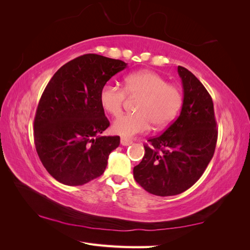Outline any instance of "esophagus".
Here are the masks:
<instances>
[{"mask_svg":"<svg viewBox=\"0 0 250 250\" xmlns=\"http://www.w3.org/2000/svg\"><path fill=\"white\" fill-rule=\"evenodd\" d=\"M121 144H122L123 146H129L132 144V141L127 138H121Z\"/></svg>","mask_w":250,"mask_h":250,"instance_id":"1","label":"esophagus"}]
</instances>
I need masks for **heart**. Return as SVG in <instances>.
<instances>
[{
  "mask_svg": "<svg viewBox=\"0 0 250 250\" xmlns=\"http://www.w3.org/2000/svg\"><path fill=\"white\" fill-rule=\"evenodd\" d=\"M126 94L140 96L133 113L120 116L112 123V131L124 138L148 131L152 124L155 128L168 126L183 106L180 89L168 84L161 75L151 71H140L127 75L124 88L116 83L106 82L101 87L99 101L102 108L110 116H119L123 109Z\"/></svg>",
  "mask_w": 250,
  "mask_h": 250,
  "instance_id": "1",
  "label": "heart"
}]
</instances>
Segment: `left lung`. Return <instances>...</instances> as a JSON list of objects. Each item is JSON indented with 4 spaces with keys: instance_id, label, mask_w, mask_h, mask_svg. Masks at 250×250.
<instances>
[{
    "instance_id": "obj_1",
    "label": "left lung",
    "mask_w": 250,
    "mask_h": 250,
    "mask_svg": "<svg viewBox=\"0 0 250 250\" xmlns=\"http://www.w3.org/2000/svg\"><path fill=\"white\" fill-rule=\"evenodd\" d=\"M184 87L179 117L163 134L150 138L142 162L133 168L135 181L157 196L187 191L213 158L218 138L211 97L195 75L178 66Z\"/></svg>"
}]
</instances>
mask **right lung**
Wrapping results in <instances>:
<instances>
[{"label":"right lung","mask_w":250,"mask_h":250,"mask_svg":"<svg viewBox=\"0 0 250 250\" xmlns=\"http://www.w3.org/2000/svg\"><path fill=\"white\" fill-rule=\"evenodd\" d=\"M127 66L122 60L85 54L62 65L44 88L34 118V144L43 167L59 183L82 186L101 176L120 137L109 126L101 87Z\"/></svg>","instance_id":"1"}]
</instances>
